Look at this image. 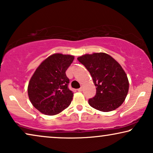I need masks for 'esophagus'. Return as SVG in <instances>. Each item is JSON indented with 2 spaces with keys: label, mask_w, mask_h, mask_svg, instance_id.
<instances>
[{
  "label": "esophagus",
  "mask_w": 153,
  "mask_h": 153,
  "mask_svg": "<svg viewBox=\"0 0 153 153\" xmlns=\"http://www.w3.org/2000/svg\"><path fill=\"white\" fill-rule=\"evenodd\" d=\"M77 91H78L79 92H81L83 91V88H79L78 90H77Z\"/></svg>",
  "instance_id": "1"
}]
</instances>
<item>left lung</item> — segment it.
<instances>
[{
	"label": "left lung",
	"instance_id": "obj_1",
	"mask_svg": "<svg viewBox=\"0 0 153 153\" xmlns=\"http://www.w3.org/2000/svg\"><path fill=\"white\" fill-rule=\"evenodd\" d=\"M77 59L90 72L96 87L95 97L88 100L91 106L104 112L118 108L129 90L128 79L120 65L105 53L85 54Z\"/></svg>",
	"mask_w": 153,
	"mask_h": 153
}]
</instances>
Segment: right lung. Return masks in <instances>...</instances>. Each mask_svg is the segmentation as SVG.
Here are the masks:
<instances>
[{"mask_svg": "<svg viewBox=\"0 0 153 153\" xmlns=\"http://www.w3.org/2000/svg\"><path fill=\"white\" fill-rule=\"evenodd\" d=\"M74 58L70 55L53 54L35 70L28 83V93L30 102L39 111L53 116L70 106L73 93L68 88L70 79L65 72Z\"/></svg>", "mask_w": 153, "mask_h": 153, "instance_id": "1", "label": "right lung"}]
</instances>
